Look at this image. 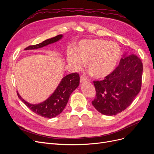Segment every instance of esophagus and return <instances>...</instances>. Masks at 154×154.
Wrapping results in <instances>:
<instances>
[{
    "label": "esophagus",
    "mask_w": 154,
    "mask_h": 154,
    "mask_svg": "<svg viewBox=\"0 0 154 154\" xmlns=\"http://www.w3.org/2000/svg\"><path fill=\"white\" fill-rule=\"evenodd\" d=\"M86 80H87V79L84 76H80V82L81 83H82L83 82H85Z\"/></svg>",
    "instance_id": "obj_1"
}]
</instances>
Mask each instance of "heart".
I'll use <instances>...</instances> for the list:
<instances>
[{
  "mask_svg": "<svg viewBox=\"0 0 154 154\" xmlns=\"http://www.w3.org/2000/svg\"><path fill=\"white\" fill-rule=\"evenodd\" d=\"M121 57L118 44L104 39L82 40L75 50L67 51V60L73 69L81 70L84 63L95 78H104L114 71Z\"/></svg>",
  "mask_w": 154,
  "mask_h": 154,
  "instance_id": "heart-1",
  "label": "heart"
}]
</instances>
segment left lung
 Returning <instances> with one entry per match:
<instances>
[{"mask_svg": "<svg viewBox=\"0 0 154 154\" xmlns=\"http://www.w3.org/2000/svg\"><path fill=\"white\" fill-rule=\"evenodd\" d=\"M143 63L137 55H124L118 66L101 81H94L96 92L92 105L100 113L116 115L132 103L140 92Z\"/></svg>", "mask_w": 154, "mask_h": 154, "instance_id": "1", "label": "left lung"}]
</instances>
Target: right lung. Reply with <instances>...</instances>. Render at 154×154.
Masks as SVG:
<instances>
[{
	"label": "right lung",
	"mask_w": 154,
	"mask_h": 154,
	"mask_svg": "<svg viewBox=\"0 0 154 154\" xmlns=\"http://www.w3.org/2000/svg\"><path fill=\"white\" fill-rule=\"evenodd\" d=\"M62 35L45 40L42 43L29 45L26 50L36 49L53 44L62 38ZM80 84V76L78 72L69 74L62 78L58 87L48 99L39 104H31L26 101L17 92L18 97L33 112L47 118H53L59 115L66 107L71 93Z\"/></svg>",
	"instance_id": "add662e5"
}]
</instances>
